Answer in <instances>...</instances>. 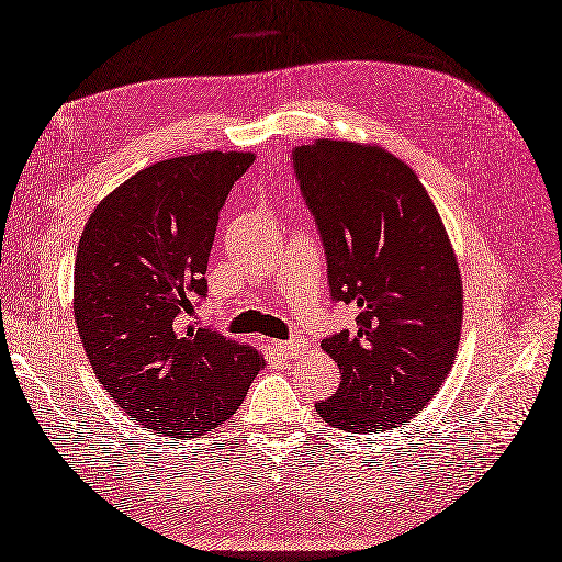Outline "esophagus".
I'll return each instance as SVG.
<instances>
[{
    "mask_svg": "<svg viewBox=\"0 0 562 562\" xmlns=\"http://www.w3.org/2000/svg\"><path fill=\"white\" fill-rule=\"evenodd\" d=\"M303 347H305V341H303L301 337H291V339L279 341V345H277V349L281 351V357H285V359H289V357H295V353L301 351Z\"/></svg>",
    "mask_w": 562,
    "mask_h": 562,
    "instance_id": "1",
    "label": "esophagus"
}]
</instances>
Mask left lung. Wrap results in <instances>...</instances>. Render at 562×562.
<instances>
[{"label": "left lung", "mask_w": 562, "mask_h": 562, "mask_svg": "<svg viewBox=\"0 0 562 562\" xmlns=\"http://www.w3.org/2000/svg\"><path fill=\"white\" fill-rule=\"evenodd\" d=\"M291 157L331 301L357 307V325L323 339L339 387L315 409L345 431L395 429L439 391L458 349L463 283L449 235L415 171L381 147L315 140Z\"/></svg>", "instance_id": "1"}]
</instances>
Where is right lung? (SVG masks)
I'll return each instance as SVG.
<instances>
[{"label": "right lung", "mask_w": 562, "mask_h": 562, "mask_svg": "<svg viewBox=\"0 0 562 562\" xmlns=\"http://www.w3.org/2000/svg\"><path fill=\"white\" fill-rule=\"evenodd\" d=\"M249 153H201L137 171L89 215L75 259V323L104 391L165 437H201L243 405L265 359L187 325L209 293L217 215Z\"/></svg>", "instance_id": "obj_1"}]
</instances>
